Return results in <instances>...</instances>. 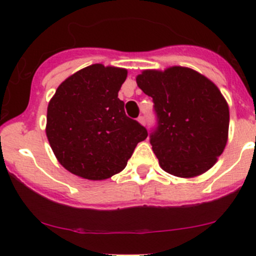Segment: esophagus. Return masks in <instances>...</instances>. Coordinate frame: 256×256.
Returning <instances> with one entry per match:
<instances>
[{"label": "esophagus", "instance_id": "obj_1", "mask_svg": "<svg viewBox=\"0 0 256 256\" xmlns=\"http://www.w3.org/2000/svg\"><path fill=\"white\" fill-rule=\"evenodd\" d=\"M138 120V122L142 124V125H146V118H144V116H140Z\"/></svg>", "mask_w": 256, "mask_h": 256}]
</instances>
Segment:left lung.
<instances>
[{"label":"left lung","instance_id":"1","mask_svg":"<svg viewBox=\"0 0 256 256\" xmlns=\"http://www.w3.org/2000/svg\"><path fill=\"white\" fill-rule=\"evenodd\" d=\"M136 82L154 102L150 144L160 166L186 178L208 171L228 140L229 108L218 88L183 66L144 70Z\"/></svg>","mask_w":256,"mask_h":256}]
</instances>
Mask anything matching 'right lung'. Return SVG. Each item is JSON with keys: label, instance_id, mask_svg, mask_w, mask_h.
<instances>
[{"label": "right lung", "instance_id": "add662e5", "mask_svg": "<svg viewBox=\"0 0 256 256\" xmlns=\"http://www.w3.org/2000/svg\"><path fill=\"white\" fill-rule=\"evenodd\" d=\"M126 69L92 64L64 80L47 112V138L59 164L100 180L122 171L147 130L118 98Z\"/></svg>", "mask_w": 256, "mask_h": 256}]
</instances>
